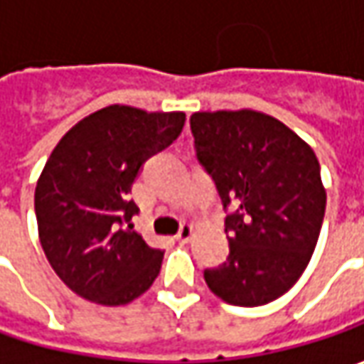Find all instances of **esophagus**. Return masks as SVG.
<instances>
[{"label":"esophagus","instance_id":"34e87169","mask_svg":"<svg viewBox=\"0 0 364 364\" xmlns=\"http://www.w3.org/2000/svg\"><path fill=\"white\" fill-rule=\"evenodd\" d=\"M194 232H196V227H194L192 223H186V225H182V229L176 235V239H178L180 243H188L190 239L194 237Z\"/></svg>","mask_w":364,"mask_h":364}]
</instances>
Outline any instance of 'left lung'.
Wrapping results in <instances>:
<instances>
[{
  "label": "left lung",
  "instance_id": "obj_1",
  "mask_svg": "<svg viewBox=\"0 0 364 364\" xmlns=\"http://www.w3.org/2000/svg\"><path fill=\"white\" fill-rule=\"evenodd\" d=\"M190 127L198 160L231 208V253L204 272L206 286L232 306L277 300L308 267L324 220L326 188L314 149L253 109L196 111Z\"/></svg>",
  "mask_w": 364,
  "mask_h": 364
}]
</instances>
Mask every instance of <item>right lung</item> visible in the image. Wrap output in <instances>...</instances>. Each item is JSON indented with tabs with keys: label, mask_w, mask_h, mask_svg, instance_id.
<instances>
[{
	"label": "right lung",
	"mask_w": 364,
	"mask_h": 364,
	"mask_svg": "<svg viewBox=\"0 0 364 364\" xmlns=\"http://www.w3.org/2000/svg\"><path fill=\"white\" fill-rule=\"evenodd\" d=\"M182 111L109 105L64 133L38 178V237L52 269L77 296L125 306L151 287L164 251L154 249L132 218L129 192L141 164L168 147L184 127Z\"/></svg>",
	"instance_id": "add662e5"
}]
</instances>
